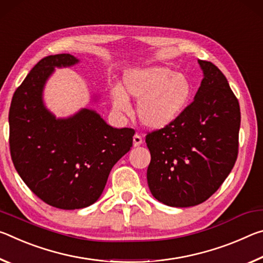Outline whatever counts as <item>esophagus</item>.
<instances>
[{"label": "esophagus", "mask_w": 263, "mask_h": 263, "mask_svg": "<svg viewBox=\"0 0 263 263\" xmlns=\"http://www.w3.org/2000/svg\"><path fill=\"white\" fill-rule=\"evenodd\" d=\"M142 142H143V140H142V136L136 133V134L134 135V137H133V144H134V147H137V145H141Z\"/></svg>", "instance_id": "esophagus-1"}]
</instances>
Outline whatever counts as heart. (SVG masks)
Masks as SVG:
<instances>
[{
    "mask_svg": "<svg viewBox=\"0 0 263 263\" xmlns=\"http://www.w3.org/2000/svg\"><path fill=\"white\" fill-rule=\"evenodd\" d=\"M193 86L183 73L153 66L128 72L121 86L111 87V101L116 110L128 113L130 102L127 94L139 99L137 116L149 128H163L174 122L190 102Z\"/></svg>",
    "mask_w": 263,
    "mask_h": 263,
    "instance_id": "obj_1",
    "label": "heart"
}]
</instances>
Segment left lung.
I'll list each match as a JSON object with an SVG mask.
<instances>
[{"label": "left lung", "mask_w": 263, "mask_h": 263, "mask_svg": "<svg viewBox=\"0 0 263 263\" xmlns=\"http://www.w3.org/2000/svg\"><path fill=\"white\" fill-rule=\"evenodd\" d=\"M198 63L204 78L195 100L174 122L145 136L150 192L174 208L208 200L230 175L239 152L238 99L214 64Z\"/></svg>", "instance_id": "8db88e82"}]
</instances>
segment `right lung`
Masks as SVG:
<instances>
[{
  "mask_svg": "<svg viewBox=\"0 0 263 263\" xmlns=\"http://www.w3.org/2000/svg\"><path fill=\"white\" fill-rule=\"evenodd\" d=\"M79 60L62 53L40 60L12 97L9 145L16 171L44 203L84 209L99 199L111 167L133 145L135 130L113 128L92 109L55 119L43 103V88L54 67Z\"/></svg>",
  "mask_w": 263,
  "mask_h": 263,
  "instance_id": "right-lung-1",
  "label": "right lung"
}]
</instances>
